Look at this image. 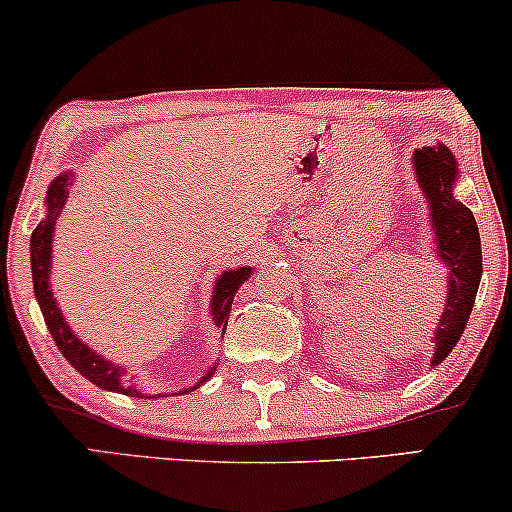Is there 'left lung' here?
I'll list each match as a JSON object with an SVG mask.
<instances>
[{
	"mask_svg": "<svg viewBox=\"0 0 512 512\" xmlns=\"http://www.w3.org/2000/svg\"><path fill=\"white\" fill-rule=\"evenodd\" d=\"M414 170L424 190L431 226L436 231V255L448 267V298L436 327L433 366L460 342L481 281V240L474 214L452 195L457 180L455 156L445 144L424 146L414 151Z\"/></svg>",
	"mask_w": 512,
	"mask_h": 512,
	"instance_id": "obj_1",
	"label": "left lung"
}]
</instances>
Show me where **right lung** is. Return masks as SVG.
<instances>
[{"instance_id":"right-lung-1","label":"right lung","mask_w":512,"mask_h":512,"mask_svg":"<svg viewBox=\"0 0 512 512\" xmlns=\"http://www.w3.org/2000/svg\"><path fill=\"white\" fill-rule=\"evenodd\" d=\"M74 185V173H60L55 180L50 182L48 187V197H45V204H48V211H45V219L33 228L31 236V272H33V291L35 298H38L40 310H43L45 325L55 339L57 349L62 351L64 358H67L72 366L84 375L86 380H91L93 385L103 387V390L110 392H120V395H129V397H144L142 392L134 390L132 385H127L125 380V368L115 366V363L105 361L101 354L86 346L79 337L72 332V327L67 325L64 320L62 310L57 308V301L52 298L50 291V267H52V233H55V221L60 216V211L64 207L69 197V187ZM252 267H238L231 269V272H223L219 279H216L214 293H211V315H214V322L221 327V334L226 332V322L228 315H231V303L233 296L240 286L245 284V279H250ZM216 366L204 375L202 380L195 387L202 383H207L214 373ZM190 387V390H195ZM185 390V392H190Z\"/></svg>"}]
</instances>
